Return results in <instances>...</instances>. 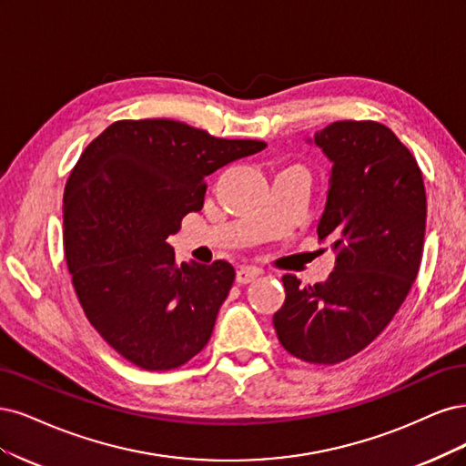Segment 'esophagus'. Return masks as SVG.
Wrapping results in <instances>:
<instances>
[{
    "label": "esophagus",
    "mask_w": 466,
    "mask_h": 466,
    "mask_svg": "<svg viewBox=\"0 0 466 466\" xmlns=\"http://www.w3.org/2000/svg\"><path fill=\"white\" fill-rule=\"evenodd\" d=\"M258 277H259V271L253 267H242V268H238V273H236V280L239 284H249Z\"/></svg>",
    "instance_id": "34e87169"
}]
</instances>
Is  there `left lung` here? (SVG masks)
Listing matches in <instances>:
<instances>
[{
    "label": "left lung",
    "mask_w": 466,
    "mask_h": 466,
    "mask_svg": "<svg viewBox=\"0 0 466 466\" xmlns=\"http://www.w3.org/2000/svg\"><path fill=\"white\" fill-rule=\"evenodd\" d=\"M308 143L333 164L318 236L335 268L313 287L284 275L273 325L292 356L331 366L364 350L407 298L424 249L426 189L416 158L383 124L335 122Z\"/></svg>",
    "instance_id": "1"
}]
</instances>
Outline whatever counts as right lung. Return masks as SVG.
Instances as JSON below:
<instances>
[{"instance_id": "1", "label": "right lung", "mask_w": 466, "mask_h": 466, "mask_svg": "<svg viewBox=\"0 0 466 466\" xmlns=\"http://www.w3.org/2000/svg\"><path fill=\"white\" fill-rule=\"evenodd\" d=\"M265 147L174 119H122L75 164L64 191L73 287L91 325L131 364L174 370L211 339L234 267H179L167 238L201 211L207 176Z\"/></svg>"}]
</instances>
